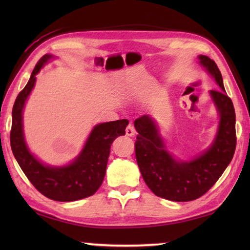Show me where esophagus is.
I'll use <instances>...</instances> for the list:
<instances>
[{
    "mask_svg": "<svg viewBox=\"0 0 250 250\" xmlns=\"http://www.w3.org/2000/svg\"><path fill=\"white\" fill-rule=\"evenodd\" d=\"M134 133H135V129H134L133 125L129 124L125 129V134L128 135V137H132V135H134Z\"/></svg>",
    "mask_w": 250,
    "mask_h": 250,
    "instance_id": "1",
    "label": "esophagus"
}]
</instances>
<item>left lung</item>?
<instances>
[{
    "mask_svg": "<svg viewBox=\"0 0 250 250\" xmlns=\"http://www.w3.org/2000/svg\"><path fill=\"white\" fill-rule=\"evenodd\" d=\"M200 59L219 86L210 91L221 116L219 130L205 153L191 162H177L167 152L151 118L142 116L134 121L139 133L134 143L135 159L143 180L156 196L168 201L188 202L204 195L222 176L236 149L235 109L225 92L221 71L208 56L201 55Z\"/></svg>",
    "mask_w": 250,
    "mask_h": 250,
    "instance_id": "1",
    "label": "left lung"
}]
</instances>
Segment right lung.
I'll return each instance as SVG.
<instances>
[{"label":"right lung","mask_w":250,"mask_h":250,"mask_svg":"<svg viewBox=\"0 0 250 250\" xmlns=\"http://www.w3.org/2000/svg\"><path fill=\"white\" fill-rule=\"evenodd\" d=\"M50 57V55H44L40 59L27 84L16 97L12 110L11 147L19 166L37 191L53 201L73 202L94 195L103 184L110 146L117 137L125 134V126L129 121L121 119L95 126L82 153L69 166L49 167L39 162L29 153L25 145L22 111L25 101L35 83L36 74Z\"/></svg>","instance_id":"add662e5"}]
</instances>
